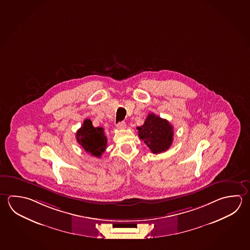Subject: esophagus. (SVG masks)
Instances as JSON below:
<instances>
[{"mask_svg":"<svg viewBox=\"0 0 250 250\" xmlns=\"http://www.w3.org/2000/svg\"><path fill=\"white\" fill-rule=\"evenodd\" d=\"M116 127H118L119 129H124V128H126V123L124 122H121L116 125Z\"/></svg>","mask_w":250,"mask_h":250,"instance_id":"1","label":"esophagus"}]
</instances>
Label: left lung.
I'll use <instances>...</instances> for the list:
<instances>
[{
  "label": "left lung",
  "mask_w": 250,
  "mask_h": 250,
  "mask_svg": "<svg viewBox=\"0 0 250 250\" xmlns=\"http://www.w3.org/2000/svg\"><path fill=\"white\" fill-rule=\"evenodd\" d=\"M136 128L140 139L146 143L154 154L164 152L172 146L173 127L166 119L149 114L144 125Z\"/></svg>",
  "instance_id": "obj_1"
}]
</instances>
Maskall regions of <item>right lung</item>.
<instances>
[{"mask_svg": "<svg viewBox=\"0 0 250 250\" xmlns=\"http://www.w3.org/2000/svg\"><path fill=\"white\" fill-rule=\"evenodd\" d=\"M76 138L87 153L100 158L105 150L107 139L104 136V128L93 127L91 120L85 119L82 127L77 131Z\"/></svg>", "mask_w": 250, "mask_h": 250, "instance_id": "right-lung-1", "label": "right lung"}]
</instances>
